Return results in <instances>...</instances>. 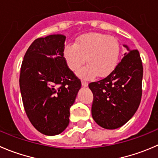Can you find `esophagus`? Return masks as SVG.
Segmentation results:
<instances>
[{
    "mask_svg": "<svg viewBox=\"0 0 158 158\" xmlns=\"http://www.w3.org/2000/svg\"><path fill=\"white\" fill-rule=\"evenodd\" d=\"M82 85H83L84 87H86L87 85H88V82H87L86 81H84V80H82Z\"/></svg>",
    "mask_w": 158,
    "mask_h": 158,
    "instance_id": "obj_1",
    "label": "esophagus"
}]
</instances>
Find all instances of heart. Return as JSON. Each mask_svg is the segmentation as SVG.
Listing matches in <instances>:
<instances>
[{"label": "heart", "mask_w": 158, "mask_h": 158, "mask_svg": "<svg viewBox=\"0 0 158 158\" xmlns=\"http://www.w3.org/2000/svg\"><path fill=\"white\" fill-rule=\"evenodd\" d=\"M120 44L115 38L102 34H89L78 38L76 44L67 45L64 51L70 69L76 72L85 63L88 65L78 72L82 78L97 74L103 77L115 69L120 56Z\"/></svg>", "instance_id": "heart-1"}]
</instances>
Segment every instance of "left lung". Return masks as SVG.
<instances>
[{
  "label": "left lung",
  "mask_w": 158,
  "mask_h": 158,
  "mask_svg": "<svg viewBox=\"0 0 158 158\" xmlns=\"http://www.w3.org/2000/svg\"><path fill=\"white\" fill-rule=\"evenodd\" d=\"M124 56L104 79L91 82L92 116L101 127L114 130L131 120L138 109L142 96L143 65L137 50L127 45Z\"/></svg>",
  "instance_id": "left-lung-1"
}]
</instances>
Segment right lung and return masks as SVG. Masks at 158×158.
I'll return each mask as SVG.
<instances>
[{
	"label": "right lung",
	"instance_id": "obj_1",
	"mask_svg": "<svg viewBox=\"0 0 158 158\" xmlns=\"http://www.w3.org/2000/svg\"><path fill=\"white\" fill-rule=\"evenodd\" d=\"M66 37L37 38L21 64L19 85L23 105L34 127L47 136L61 134L69 123L70 107L81 82L64 58Z\"/></svg>",
	"mask_w": 158,
	"mask_h": 158
}]
</instances>
